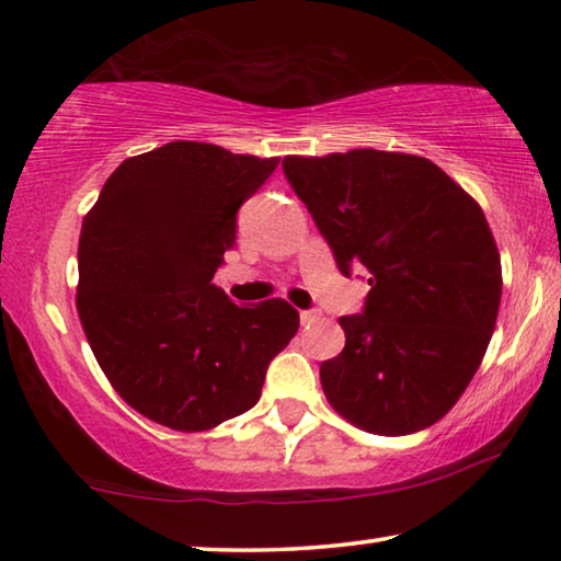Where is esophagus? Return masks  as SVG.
Listing matches in <instances>:
<instances>
[{"label":"esophagus","mask_w":561,"mask_h":561,"mask_svg":"<svg viewBox=\"0 0 561 561\" xmlns=\"http://www.w3.org/2000/svg\"><path fill=\"white\" fill-rule=\"evenodd\" d=\"M299 320H302L305 328H309V324L320 320V312H317V309H305V312H299Z\"/></svg>","instance_id":"1"}]
</instances>
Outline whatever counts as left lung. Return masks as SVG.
Segmentation results:
<instances>
[{
  "instance_id": "obj_1",
  "label": "left lung",
  "mask_w": 561,
  "mask_h": 561,
  "mask_svg": "<svg viewBox=\"0 0 561 561\" xmlns=\"http://www.w3.org/2000/svg\"><path fill=\"white\" fill-rule=\"evenodd\" d=\"M282 165L340 272H370L365 314L340 317L345 350L320 367L330 405L375 436L438 423L496 328L501 256L479 201L411 153L355 148Z\"/></svg>"
}]
</instances>
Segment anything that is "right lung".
I'll return each instance as SVG.
<instances>
[{"instance_id":"1","label":"right lung","mask_w":561,"mask_h":561,"mask_svg":"<svg viewBox=\"0 0 561 561\" xmlns=\"http://www.w3.org/2000/svg\"><path fill=\"white\" fill-rule=\"evenodd\" d=\"M279 158L173 140L125 158L82 219L78 314L100 370L133 411L181 433L247 413L295 337L284 299L233 305L211 282L237 211Z\"/></svg>"}]
</instances>
